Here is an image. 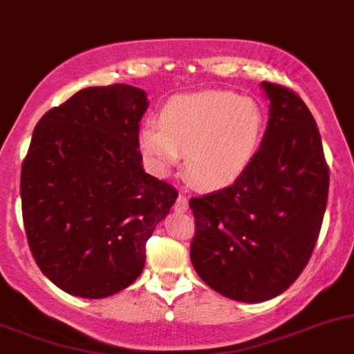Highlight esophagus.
<instances>
[{"label":"esophagus","instance_id":"1","mask_svg":"<svg viewBox=\"0 0 354 354\" xmlns=\"http://www.w3.org/2000/svg\"><path fill=\"white\" fill-rule=\"evenodd\" d=\"M187 209H188V199L185 196H180L176 199V204H174V211H178V213H185Z\"/></svg>","mask_w":354,"mask_h":354}]
</instances>
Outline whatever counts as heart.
Segmentation results:
<instances>
[{"label": "heart", "instance_id": "b5f03b06", "mask_svg": "<svg viewBox=\"0 0 354 354\" xmlns=\"http://www.w3.org/2000/svg\"><path fill=\"white\" fill-rule=\"evenodd\" d=\"M266 124L252 97L223 91L180 94L162 106L160 124L145 122L140 147L157 173H167L187 155V174L197 187L223 188L250 169Z\"/></svg>", "mask_w": 354, "mask_h": 354}]
</instances>
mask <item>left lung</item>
Wrapping results in <instances>:
<instances>
[{
	"instance_id": "1",
	"label": "left lung",
	"mask_w": 354,
	"mask_h": 354,
	"mask_svg": "<svg viewBox=\"0 0 354 354\" xmlns=\"http://www.w3.org/2000/svg\"><path fill=\"white\" fill-rule=\"evenodd\" d=\"M269 122L250 169L230 187L192 197L190 260L220 295L257 304L290 288L313 255L328 199V166L306 102L262 82Z\"/></svg>"
}]
</instances>
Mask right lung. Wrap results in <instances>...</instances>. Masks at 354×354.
Instances as JSON below:
<instances>
[{"mask_svg": "<svg viewBox=\"0 0 354 354\" xmlns=\"http://www.w3.org/2000/svg\"><path fill=\"white\" fill-rule=\"evenodd\" d=\"M147 92L82 88L48 110L22 162V218L41 272L66 293L104 299L143 272L145 246L176 188L143 171Z\"/></svg>", "mask_w": 354, "mask_h": 354, "instance_id": "add662e5", "label": "right lung"}]
</instances>
